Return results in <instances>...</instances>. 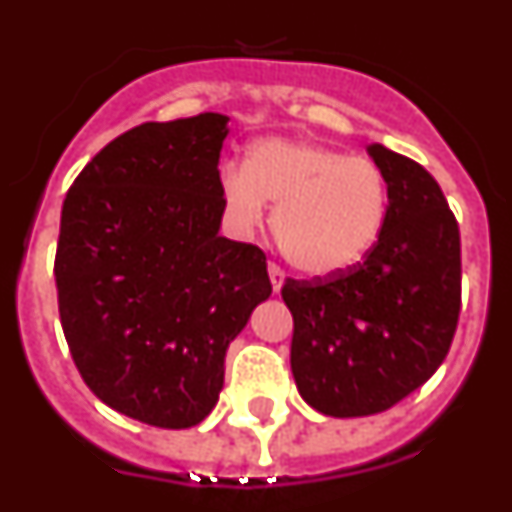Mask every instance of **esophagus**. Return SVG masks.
Returning <instances> with one entry per match:
<instances>
[{
    "mask_svg": "<svg viewBox=\"0 0 512 512\" xmlns=\"http://www.w3.org/2000/svg\"><path fill=\"white\" fill-rule=\"evenodd\" d=\"M269 279H271V287H274V292H279L284 284V271L279 269L277 264H269Z\"/></svg>",
    "mask_w": 512,
    "mask_h": 512,
    "instance_id": "obj_1",
    "label": "esophagus"
}]
</instances>
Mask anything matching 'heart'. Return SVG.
Returning <instances> with one entry per match:
<instances>
[{
	"mask_svg": "<svg viewBox=\"0 0 512 512\" xmlns=\"http://www.w3.org/2000/svg\"><path fill=\"white\" fill-rule=\"evenodd\" d=\"M220 194L241 233L261 228L266 202H274L279 251L310 277H333L361 264L387 217L382 169L310 140L253 143L246 166L220 169Z\"/></svg>",
	"mask_w": 512,
	"mask_h": 512,
	"instance_id": "1",
	"label": "heart"
}]
</instances>
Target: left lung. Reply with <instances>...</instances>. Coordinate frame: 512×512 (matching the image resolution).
<instances>
[{"instance_id": "1", "label": "left lung", "mask_w": 512, "mask_h": 512, "mask_svg": "<svg viewBox=\"0 0 512 512\" xmlns=\"http://www.w3.org/2000/svg\"><path fill=\"white\" fill-rule=\"evenodd\" d=\"M387 217L354 269L287 279L295 330L289 364L302 400L323 415L390 410L449 354L461 307L459 225L441 187L413 158L372 143Z\"/></svg>"}]
</instances>
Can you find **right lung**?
<instances>
[{
    "instance_id": "right-lung-1",
    "label": "right lung",
    "mask_w": 512,
    "mask_h": 512,
    "mask_svg": "<svg viewBox=\"0 0 512 512\" xmlns=\"http://www.w3.org/2000/svg\"><path fill=\"white\" fill-rule=\"evenodd\" d=\"M228 117L143 122L76 176L56 248L58 315L89 390L156 428H192L223 361L271 295L266 256L220 230Z\"/></svg>"
}]
</instances>
